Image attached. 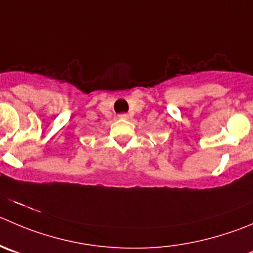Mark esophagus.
I'll return each instance as SVG.
<instances>
[{"instance_id":"esophagus-1","label":"esophagus","mask_w":253,"mask_h":253,"mask_svg":"<svg viewBox=\"0 0 253 253\" xmlns=\"http://www.w3.org/2000/svg\"><path fill=\"white\" fill-rule=\"evenodd\" d=\"M119 118H120V119H126V118H128V115H126V114H120Z\"/></svg>"}]
</instances>
